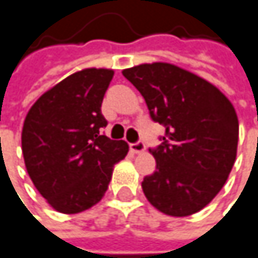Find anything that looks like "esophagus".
Here are the masks:
<instances>
[{
	"label": "esophagus",
	"instance_id": "1",
	"mask_svg": "<svg viewBox=\"0 0 258 258\" xmlns=\"http://www.w3.org/2000/svg\"><path fill=\"white\" fill-rule=\"evenodd\" d=\"M145 144L142 142V141H138V142H135V144H130V150L133 151V153H136V154H139V153H144L145 151Z\"/></svg>",
	"mask_w": 258,
	"mask_h": 258
}]
</instances>
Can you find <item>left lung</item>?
<instances>
[{"label": "left lung", "mask_w": 258, "mask_h": 258, "mask_svg": "<svg viewBox=\"0 0 258 258\" xmlns=\"http://www.w3.org/2000/svg\"><path fill=\"white\" fill-rule=\"evenodd\" d=\"M122 75L144 96L150 116L165 126L162 144L150 150L156 171L142 189L160 213L186 217L219 194L237 156L238 119L222 91L168 62L141 64Z\"/></svg>", "instance_id": "obj_1"}]
</instances>
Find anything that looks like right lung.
<instances>
[{
  "label": "right lung",
  "mask_w": 258,
  "mask_h": 258,
  "mask_svg": "<svg viewBox=\"0 0 258 258\" xmlns=\"http://www.w3.org/2000/svg\"><path fill=\"white\" fill-rule=\"evenodd\" d=\"M114 72L84 69L47 90L29 110L21 145L27 173L47 204L82 213L104 197L128 144L102 135L101 113Z\"/></svg>",
  "instance_id": "add662e5"
}]
</instances>
